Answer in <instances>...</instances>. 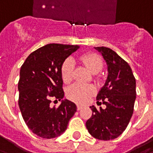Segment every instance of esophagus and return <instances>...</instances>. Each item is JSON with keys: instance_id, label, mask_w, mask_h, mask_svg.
Returning <instances> with one entry per match:
<instances>
[{"instance_id": "1", "label": "esophagus", "mask_w": 153, "mask_h": 153, "mask_svg": "<svg viewBox=\"0 0 153 153\" xmlns=\"http://www.w3.org/2000/svg\"><path fill=\"white\" fill-rule=\"evenodd\" d=\"M82 107H83V106H80V105H77V110H78V111H80V110L82 109Z\"/></svg>"}]
</instances>
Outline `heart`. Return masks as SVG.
Here are the masks:
<instances>
[{
    "instance_id": "obj_1",
    "label": "heart",
    "mask_w": 153,
    "mask_h": 153,
    "mask_svg": "<svg viewBox=\"0 0 153 153\" xmlns=\"http://www.w3.org/2000/svg\"><path fill=\"white\" fill-rule=\"evenodd\" d=\"M80 60L93 74L99 73L103 67V60L97 54H85L79 57ZM74 61L71 58H67L61 65V76L65 83H70L74 78ZM96 93V88L93 84L74 83L66 90V96L76 103L86 102L91 97Z\"/></svg>"
}]
</instances>
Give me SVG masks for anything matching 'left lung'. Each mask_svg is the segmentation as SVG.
Listing matches in <instances>:
<instances>
[{"label": "left lung", "mask_w": 153, "mask_h": 153, "mask_svg": "<svg viewBox=\"0 0 153 153\" xmlns=\"http://www.w3.org/2000/svg\"><path fill=\"white\" fill-rule=\"evenodd\" d=\"M107 65V78L104 86L97 96V103L106 105L93 111L86 122L89 134L99 140L115 139L128 126L134 112L136 98V80L128 64L108 47H97Z\"/></svg>", "instance_id": "8db88e82"}]
</instances>
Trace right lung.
I'll list each match as a JSON object with an SVG mask.
<instances>
[{
  "instance_id": "obj_1",
  "label": "right lung",
  "mask_w": 153,
  "mask_h": 153,
  "mask_svg": "<svg viewBox=\"0 0 153 153\" xmlns=\"http://www.w3.org/2000/svg\"><path fill=\"white\" fill-rule=\"evenodd\" d=\"M79 48L78 45L47 44L32 52L20 68L19 106L28 128L41 138L62 134L76 112V105L63 99L61 65ZM51 98L61 100L60 106L51 108Z\"/></svg>"
}]
</instances>
